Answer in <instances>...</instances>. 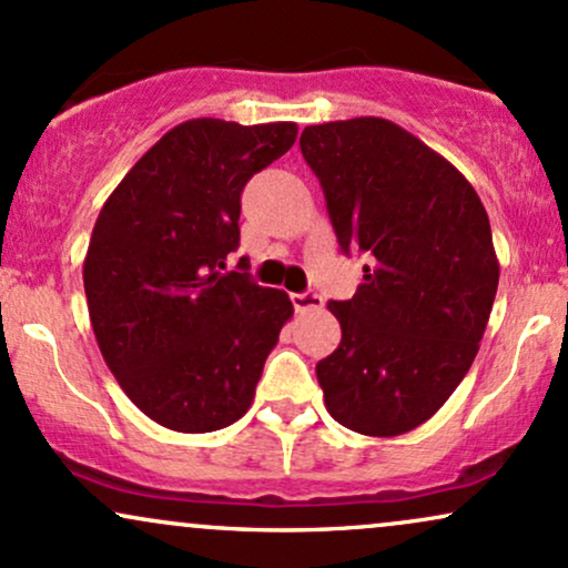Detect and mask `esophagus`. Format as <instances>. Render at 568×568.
<instances>
[{
  "mask_svg": "<svg viewBox=\"0 0 568 568\" xmlns=\"http://www.w3.org/2000/svg\"><path fill=\"white\" fill-rule=\"evenodd\" d=\"M292 305H295L297 313L322 311L324 308V297L316 295V292H300V295H292Z\"/></svg>",
  "mask_w": 568,
  "mask_h": 568,
  "instance_id": "1",
  "label": "esophagus"
}]
</instances>
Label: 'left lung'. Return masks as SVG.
<instances>
[{
    "mask_svg": "<svg viewBox=\"0 0 568 568\" xmlns=\"http://www.w3.org/2000/svg\"><path fill=\"white\" fill-rule=\"evenodd\" d=\"M343 252L364 282L332 300L343 339L316 364L326 412L362 436H402L468 375L499 284L491 225L463 172L379 116L305 126Z\"/></svg>",
    "mask_w": 568,
    "mask_h": 568,
    "instance_id": "1",
    "label": "left lung"
}]
</instances>
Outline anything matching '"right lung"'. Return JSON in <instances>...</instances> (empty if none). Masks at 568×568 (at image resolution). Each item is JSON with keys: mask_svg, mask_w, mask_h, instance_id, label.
Segmentation results:
<instances>
[{"mask_svg": "<svg viewBox=\"0 0 568 568\" xmlns=\"http://www.w3.org/2000/svg\"><path fill=\"white\" fill-rule=\"evenodd\" d=\"M295 122L189 119L153 143L105 199L84 257V295L105 364L130 402L178 433L236 423L290 322L292 300L225 271L242 191L284 156Z\"/></svg>", "mask_w": 568, "mask_h": 568, "instance_id": "obj_1", "label": "right lung"}]
</instances>
